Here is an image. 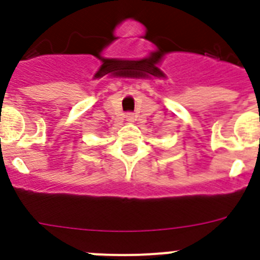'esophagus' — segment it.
Masks as SVG:
<instances>
[{
    "mask_svg": "<svg viewBox=\"0 0 260 260\" xmlns=\"http://www.w3.org/2000/svg\"><path fill=\"white\" fill-rule=\"evenodd\" d=\"M126 119H127V121H133V119H134V116H133L132 113H127L126 114Z\"/></svg>",
    "mask_w": 260,
    "mask_h": 260,
    "instance_id": "obj_1",
    "label": "esophagus"
}]
</instances>
